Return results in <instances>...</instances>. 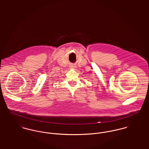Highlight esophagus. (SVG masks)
I'll return each instance as SVG.
<instances>
[{"label":"esophagus","instance_id":"34e87169","mask_svg":"<svg viewBox=\"0 0 149 149\" xmlns=\"http://www.w3.org/2000/svg\"><path fill=\"white\" fill-rule=\"evenodd\" d=\"M70 68H75V66H73V65H71V66H70Z\"/></svg>","mask_w":149,"mask_h":149}]
</instances>
